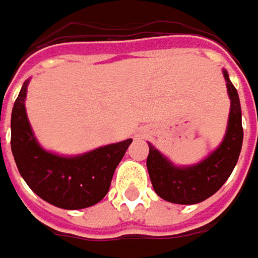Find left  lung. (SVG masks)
<instances>
[{
  "instance_id": "left-lung-1",
  "label": "left lung",
  "mask_w": 258,
  "mask_h": 258,
  "mask_svg": "<svg viewBox=\"0 0 258 258\" xmlns=\"http://www.w3.org/2000/svg\"><path fill=\"white\" fill-rule=\"evenodd\" d=\"M230 97V114L225 138L208 158L190 166L173 165L169 159L150 145L147 168L154 190L159 198L171 203L194 205L208 199L223 186L237 164L241 144V107L236 87L223 70Z\"/></svg>"
}]
</instances>
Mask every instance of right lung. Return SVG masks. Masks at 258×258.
<instances>
[{
    "mask_svg": "<svg viewBox=\"0 0 258 258\" xmlns=\"http://www.w3.org/2000/svg\"><path fill=\"white\" fill-rule=\"evenodd\" d=\"M25 80L11 114V150L21 176L36 195L53 206L76 210L107 195L117 165L133 140L110 144L75 157L43 150L33 136L25 110Z\"/></svg>",
    "mask_w": 258,
    "mask_h": 258,
    "instance_id": "obj_1",
    "label": "right lung"
}]
</instances>
